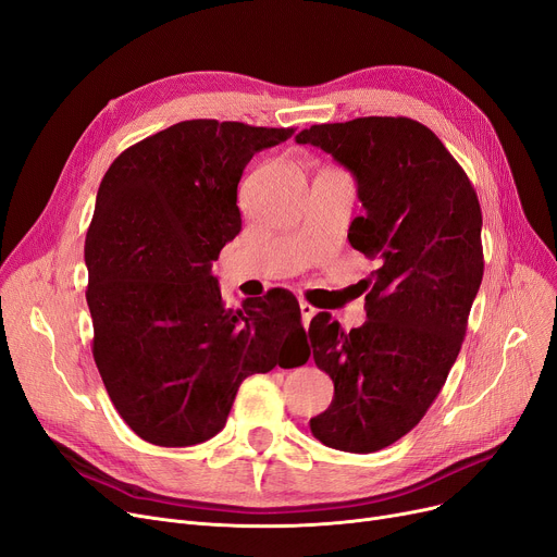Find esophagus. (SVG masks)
I'll use <instances>...</instances> for the list:
<instances>
[{
	"mask_svg": "<svg viewBox=\"0 0 557 557\" xmlns=\"http://www.w3.org/2000/svg\"><path fill=\"white\" fill-rule=\"evenodd\" d=\"M300 313H302V325L307 327L309 321L317 317V307H311L309 302H300Z\"/></svg>",
	"mask_w": 557,
	"mask_h": 557,
	"instance_id": "obj_1",
	"label": "esophagus"
}]
</instances>
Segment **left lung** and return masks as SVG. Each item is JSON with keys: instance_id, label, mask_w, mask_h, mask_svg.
Masks as SVG:
<instances>
[{"instance_id": "8db88e82", "label": "left lung", "mask_w": 557, "mask_h": 557, "mask_svg": "<svg viewBox=\"0 0 557 557\" xmlns=\"http://www.w3.org/2000/svg\"><path fill=\"white\" fill-rule=\"evenodd\" d=\"M352 173L364 213L350 246L377 263L364 280L367 323L344 332L327 311L309 325L334 398L309 421L330 448L375 453L412 430L462 348L482 282V213L444 143L412 117H355L296 136Z\"/></svg>"}]
</instances>
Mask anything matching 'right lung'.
<instances>
[{"mask_svg":"<svg viewBox=\"0 0 557 557\" xmlns=\"http://www.w3.org/2000/svg\"><path fill=\"white\" fill-rule=\"evenodd\" d=\"M292 134L184 120L109 165L84 246L92 357L117 414L145 442L211 440L240 382L305 338L294 294L273 288L234 311L211 273L240 232L244 168Z\"/></svg>","mask_w":557,"mask_h":557,"instance_id":"right-lung-1","label":"right lung"}]
</instances>
